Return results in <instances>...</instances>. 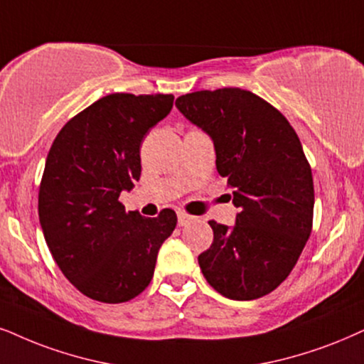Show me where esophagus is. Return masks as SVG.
<instances>
[{
	"label": "esophagus",
	"mask_w": 364,
	"mask_h": 364,
	"mask_svg": "<svg viewBox=\"0 0 364 364\" xmlns=\"http://www.w3.org/2000/svg\"><path fill=\"white\" fill-rule=\"evenodd\" d=\"M193 222V216L185 213V211H178V225L179 227H186L188 223Z\"/></svg>",
	"instance_id": "obj_1"
}]
</instances>
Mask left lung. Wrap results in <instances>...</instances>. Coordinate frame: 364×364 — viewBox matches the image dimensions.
<instances>
[{
  "mask_svg": "<svg viewBox=\"0 0 364 364\" xmlns=\"http://www.w3.org/2000/svg\"><path fill=\"white\" fill-rule=\"evenodd\" d=\"M176 107L211 137L216 171L240 210L233 227L208 222L201 272L233 301L265 296L291 274L312 230L314 183L301 141L277 109L237 87L181 95Z\"/></svg>",
  "mask_w": 364,
  "mask_h": 364,
  "instance_id": "left-lung-1",
  "label": "left lung"
}]
</instances>
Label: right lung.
<instances>
[{"mask_svg": "<svg viewBox=\"0 0 364 364\" xmlns=\"http://www.w3.org/2000/svg\"><path fill=\"white\" fill-rule=\"evenodd\" d=\"M171 94H110L72 117L55 137L38 193L45 240L63 275L84 296L119 304L153 279L176 213H126L119 201L141 178L139 148L171 112Z\"/></svg>", "mask_w": 364, "mask_h": 364, "instance_id": "add662e5", "label": "right lung"}]
</instances>
